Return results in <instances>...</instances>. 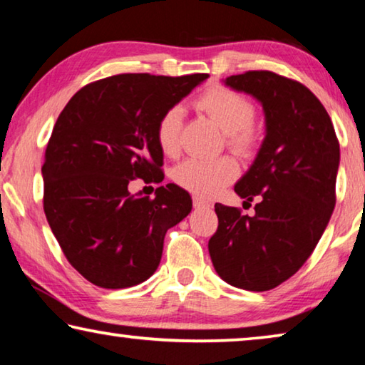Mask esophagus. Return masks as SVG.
Returning a JSON list of instances; mask_svg holds the SVG:
<instances>
[{"label": "esophagus", "instance_id": "esophagus-1", "mask_svg": "<svg viewBox=\"0 0 365 365\" xmlns=\"http://www.w3.org/2000/svg\"><path fill=\"white\" fill-rule=\"evenodd\" d=\"M193 206L197 210H203V208H210V201H206L200 197H193Z\"/></svg>", "mask_w": 365, "mask_h": 365}]
</instances>
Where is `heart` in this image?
<instances>
[{
    "label": "heart",
    "mask_w": 365,
    "mask_h": 365,
    "mask_svg": "<svg viewBox=\"0 0 365 365\" xmlns=\"http://www.w3.org/2000/svg\"><path fill=\"white\" fill-rule=\"evenodd\" d=\"M195 105L226 133L227 148L239 155L251 154L257 144V129L252 124L254 106L246 96L225 86H211ZM182 121L183 110L180 106H172L157 123V144L167 155H175L180 149ZM237 173L239 167L231 157H190L175 167L173 180L200 197H213L235 180Z\"/></svg>",
    "instance_id": "1"
}]
</instances>
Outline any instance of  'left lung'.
Returning <instances> with one entry per match:
<instances>
[{
  "instance_id": "left-lung-1",
  "label": "left lung",
  "mask_w": 365,
  "mask_h": 365,
  "mask_svg": "<svg viewBox=\"0 0 365 365\" xmlns=\"http://www.w3.org/2000/svg\"><path fill=\"white\" fill-rule=\"evenodd\" d=\"M222 83L260 103L265 138L235 192L254 216L215 205L217 230L208 251L227 284L249 292L275 288L307 262L336 205L339 143L329 114L307 86L267 70Z\"/></svg>"
}]
</instances>
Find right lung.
Here are the masks:
<instances>
[{"label":"right lung","mask_w":365,"mask_h":365,"mask_svg":"<svg viewBox=\"0 0 365 365\" xmlns=\"http://www.w3.org/2000/svg\"><path fill=\"white\" fill-rule=\"evenodd\" d=\"M206 78L114 75L83 86L58 116L42 165L43 211L65 257L91 284L116 290L148 280L167 230L192 211L175 183L152 200L128 187L164 180L157 123Z\"/></svg>","instance_id":"right-lung-1"}]
</instances>
